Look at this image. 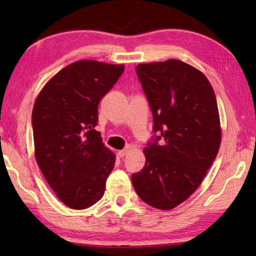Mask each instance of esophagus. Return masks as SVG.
Here are the masks:
<instances>
[{
  "label": "esophagus",
  "mask_w": 256,
  "mask_h": 256,
  "mask_svg": "<svg viewBox=\"0 0 256 256\" xmlns=\"http://www.w3.org/2000/svg\"><path fill=\"white\" fill-rule=\"evenodd\" d=\"M128 154V149H123V150H120L118 152V157H120V158H123V157H125V156H126Z\"/></svg>",
  "instance_id": "34e87169"
}]
</instances>
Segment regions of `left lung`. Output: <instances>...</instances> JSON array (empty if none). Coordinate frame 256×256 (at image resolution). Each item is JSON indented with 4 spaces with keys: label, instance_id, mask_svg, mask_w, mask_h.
<instances>
[{
    "label": "left lung",
    "instance_id": "1",
    "mask_svg": "<svg viewBox=\"0 0 256 256\" xmlns=\"http://www.w3.org/2000/svg\"><path fill=\"white\" fill-rule=\"evenodd\" d=\"M136 72L154 116V136L132 184L142 201L170 210L196 192L219 151L216 94L206 76L182 60L138 64Z\"/></svg>",
    "mask_w": 256,
    "mask_h": 256
}]
</instances>
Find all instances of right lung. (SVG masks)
<instances>
[{"label": "right lung", "instance_id": "right-lung-1", "mask_svg": "<svg viewBox=\"0 0 256 256\" xmlns=\"http://www.w3.org/2000/svg\"><path fill=\"white\" fill-rule=\"evenodd\" d=\"M124 66L78 60L47 82L34 102V156L42 175L64 204L81 210L98 202L115 164L102 144L98 104Z\"/></svg>", "mask_w": 256, "mask_h": 256}]
</instances>
